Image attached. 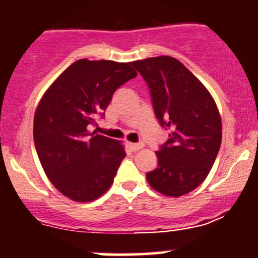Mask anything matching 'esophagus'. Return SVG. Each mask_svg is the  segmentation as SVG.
<instances>
[{
    "mask_svg": "<svg viewBox=\"0 0 258 258\" xmlns=\"http://www.w3.org/2000/svg\"><path fill=\"white\" fill-rule=\"evenodd\" d=\"M130 147H131L132 151H140L145 147V143L143 142H138V143H128Z\"/></svg>",
    "mask_w": 258,
    "mask_h": 258,
    "instance_id": "esophagus-1",
    "label": "esophagus"
}]
</instances>
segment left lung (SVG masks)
Masks as SVG:
<instances>
[{
    "label": "left lung",
    "instance_id": "1",
    "mask_svg": "<svg viewBox=\"0 0 258 258\" xmlns=\"http://www.w3.org/2000/svg\"><path fill=\"white\" fill-rule=\"evenodd\" d=\"M132 67L148 84L159 123L170 131L156 152L158 165L147 173V181L167 197L190 193L208 177L220 150L218 106L202 81L173 56L136 60Z\"/></svg>",
    "mask_w": 258,
    "mask_h": 258
}]
</instances>
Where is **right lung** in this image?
I'll list each match as a JSON object with an SVG mask.
<instances>
[{"label":"right lung","mask_w":258,"mask_h":258,"mask_svg":"<svg viewBox=\"0 0 258 258\" xmlns=\"http://www.w3.org/2000/svg\"><path fill=\"white\" fill-rule=\"evenodd\" d=\"M132 63L80 59L48 88L34 112V146L54 186L78 203L110 189L126 152L120 141L90 134L112 95L137 77Z\"/></svg>","instance_id":"obj_1"}]
</instances>
